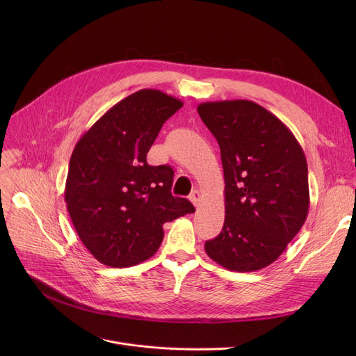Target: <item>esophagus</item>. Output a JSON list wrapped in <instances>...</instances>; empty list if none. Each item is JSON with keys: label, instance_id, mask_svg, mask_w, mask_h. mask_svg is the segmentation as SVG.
Listing matches in <instances>:
<instances>
[{"label": "esophagus", "instance_id": "34e87169", "mask_svg": "<svg viewBox=\"0 0 356 356\" xmlns=\"http://www.w3.org/2000/svg\"><path fill=\"white\" fill-rule=\"evenodd\" d=\"M189 199H191V202L195 204V207H199L200 202H202V195H200L199 191H193V192L191 193Z\"/></svg>", "mask_w": 356, "mask_h": 356}]
</instances>
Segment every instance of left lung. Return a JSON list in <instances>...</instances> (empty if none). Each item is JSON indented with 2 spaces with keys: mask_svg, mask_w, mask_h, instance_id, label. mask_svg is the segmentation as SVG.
<instances>
[{
  "mask_svg": "<svg viewBox=\"0 0 356 356\" xmlns=\"http://www.w3.org/2000/svg\"><path fill=\"white\" fill-rule=\"evenodd\" d=\"M197 112L215 136L225 177V222L204 251L231 271L266 268L307 218V161L291 131L247 101L203 102Z\"/></svg>",
  "mask_w": 356,
  "mask_h": 356,
  "instance_id": "obj_1",
  "label": "left lung"
}]
</instances>
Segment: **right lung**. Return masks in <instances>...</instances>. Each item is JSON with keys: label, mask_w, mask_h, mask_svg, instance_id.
Masks as SVG:
<instances>
[{"label": "right lung", "mask_w": 356, "mask_h": 356, "mask_svg": "<svg viewBox=\"0 0 356 356\" xmlns=\"http://www.w3.org/2000/svg\"><path fill=\"white\" fill-rule=\"evenodd\" d=\"M183 102L141 89L115 104L74 145L65 200L83 245L108 267L143 263L159 250L163 225L193 204L172 195L170 165L147 164L163 124Z\"/></svg>", "instance_id": "add662e5"}]
</instances>
